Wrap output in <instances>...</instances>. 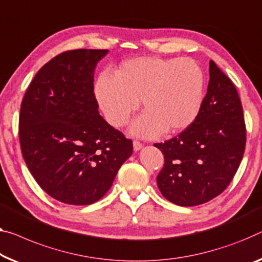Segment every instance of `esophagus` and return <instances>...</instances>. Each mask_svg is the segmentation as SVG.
I'll return each instance as SVG.
<instances>
[{"label": "esophagus", "instance_id": "34e87169", "mask_svg": "<svg viewBox=\"0 0 262 262\" xmlns=\"http://www.w3.org/2000/svg\"><path fill=\"white\" fill-rule=\"evenodd\" d=\"M133 146H134V150H140L143 147V143L140 142L139 140H134V142H133Z\"/></svg>", "mask_w": 262, "mask_h": 262}]
</instances>
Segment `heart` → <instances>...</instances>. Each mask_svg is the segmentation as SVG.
Wrapping results in <instances>:
<instances>
[{"label":"heart","instance_id":"obj_1","mask_svg":"<svg viewBox=\"0 0 262 262\" xmlns=\"http://www.w3.org/2000/svg\"><path fill=\"white\" fill-rule=\"evenodd\" d=\"M204 73L190 58L139 57L123 62L113 77L101 75L96 99L112 126H126L142 102L144 114L133 126L136 135L155 136L186 129L204 99Z\"/></svg>","mask_w":262,"mask_h":262}]
</instances>
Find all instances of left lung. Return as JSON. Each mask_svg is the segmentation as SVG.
I'll return each mask as SVG.
<instances>
[{"mask_svg":"<svg viewBox=\"0 0 262 262\" xmlns=\"http://www.w3.org/2000/svg\"><path fill=\"white\" fill-rule=\"evenodd\" d=\"M154 146L165 158L156 182L168 201L198 206L227 188L245 153L246 124L235 85L214 61L196 119L178 136Z\"/></svg>","mask_w":262,"mask_h":262,"instance_id":"1","label":"left lung"}]
</instances>
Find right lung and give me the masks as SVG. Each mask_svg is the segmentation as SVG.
I'll use <instances>...</instances> for the list:
<instances>
[{
	"label": "right lung",
	"instance_id": "add662e5",
	"mask_svg": "<svg viewBox=\"0 0 262 262\" xmlns=\"http://www.w3.org/2000/svg\"><path fill=\"white\" fill-rule=\"evenodd\" d=\"M107 49L58 54L42 67L23 96L18 138L29 171L45 192L84 206L108 192L133 142L99 114L94 69Z\"/></svg>",
	"mask_w": 262,
	"mask_h": 262
}]
</instances>
